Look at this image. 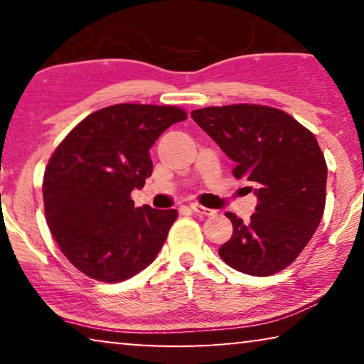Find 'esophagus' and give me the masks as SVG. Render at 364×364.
Listing matches in <instances>:
<instances>
[{"mask_svg": "<svg viewBox=\"0 0 364 364\" xmlns=\"http://www.w3.org/2000/svg\"><path fill=\"white\" fill-rule=\"evenodd\" d=\"M191 208L193 210V213H197V215H202V217H208V215H213V213H215V210L203 207V205H200V203H197V202L191 203Z\"/></svg>", "mask_w": 364, "mask_h": 364, "instance_id": "34e87169", "label": "esophagus"}]
</instances>
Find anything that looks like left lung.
<instances>
[{
	"label": "left lung",
	"mask_w": 364,
	"mask_h": 364,
	"mask_svg": "<svg viewBox=\"0 0 364 364\" xmlns=\"http://www.w3.org/2000/svg\"><path fill=\"white\" fill-rule=\"evenodd\" d=\"M192 119L255 183L250 222L227 212L232 238L218 255L228 267L268 277L291 265L320 225L328 167L313 134L280 109L233 104L192 111Z\"/></svg>",
	"instance_id": "left-lung-1"
}]
</instances>
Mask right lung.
I'll use <instances>...</instances> for the list:
<instances>
[{
  "instance_id": "right-lung-1",
  "label": "right lung",
  "mask_w": 364,
  "mask_h": 364,
  "mask_svg": "<svg viewBox=\"0 0 364 364\" xmlns=\"http://www.w3.org/2000/svg\"><path fill=\"white\" fill-rule=\"evenodd\" d=\"M186 119L176 106L116 104L89 114L53 152L43 178L46 222L84 275L117 283L156 260L177 210L134 207L131 192L151 177L149 149Z\"/></svg>"
}]
</instances>
